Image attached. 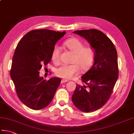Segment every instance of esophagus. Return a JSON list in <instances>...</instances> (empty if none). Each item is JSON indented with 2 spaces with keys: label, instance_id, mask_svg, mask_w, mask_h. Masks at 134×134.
Listing matches in <instances>:
<instances>
[{
  "label": "esophagus",
  "instance_id": "obj_1",
  "mask_svg": "<svg viewBox=\"0 0 134 134\" xmlns=\"http://www.w3.org/2000/svg\"><path fill=\"white\" fill-rule=\"evenodd\" d=\"M68 81V80H66V79H62V80L61 81V83H65V82H67Z\"/></svg>",
  "mask_w": 134,
  "mask_h": 134
}]
</instances>
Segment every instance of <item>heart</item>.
Wrapping results in <instances>:
<instances>
[{"label":"heart","instance_id":"1","mask_svg":"<svg viewBox=\"0 0 134 134\" xmlns=\"http://www.w3.org/2000/svg\"><path fill=\"white\" fill-rule=\"evenodd\" d=\"M64 46L74 53L71 63L70 65H62L56 70V75L62 78L70 79L78 75L80 69L83 71L89 70L93 64L95 52L91 47H84V44L76 38L67 40L63 43ZM60 48L56 45L51 55L52 61L56 64L60 62Z\"/></svg>","mask_w":134,"mask_h":134}]
</instances>
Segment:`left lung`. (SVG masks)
Segmentation results:
<instances>
[{
	"label": "left lung",
	"mask_w": 134,
	"mask_h": 134,
	"mask_svg": "<svg viewBox=\"0 0 134 134\" xmlns=\"http://www.w3.org/2000/svg\"><path fill=\"white\" fill-rule=\"evenodd\" d=\"M73 33L89 42L94 50L95 59L93 66L81 76L85 85H76L72 101L82 112H94L107 103L118 79L117 51L112 41L101 31L93 29Z\"/></svg>",
	"instance_id": "1"
}]
</instances>
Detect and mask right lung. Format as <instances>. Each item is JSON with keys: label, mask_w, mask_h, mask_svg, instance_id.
Here are the masks:
<instances>
[{"label": "right lung", "mask_w": 134, "mask_h": 134, "mask_svg": "<svg viewBox=\"0 0 134 134\" xmlns=\"http://www.w3.org/2000/svg\"><path fill=\"white\" fill-rule=\"evenodd\" d=\"M65 34L48 29L31 30L15 48L10 76L19 99L30 109L39 110L48 106L60 83V78L44 79L39 71L51 62L55 44Z\"/></svg>", "instance_id": "1"}]
</instances>
